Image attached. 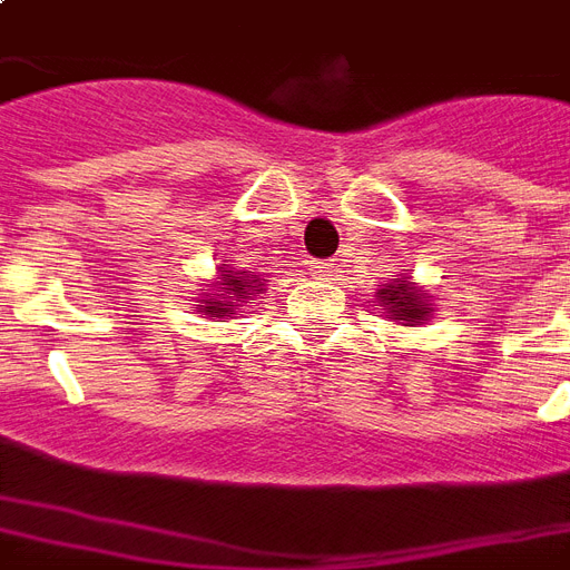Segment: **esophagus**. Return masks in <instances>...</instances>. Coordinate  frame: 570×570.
<instances>
[{
	"instance_id": "1",
	"label": "esophagus",
	"mask_w": 570,
	"mask_h": 570,
	"mask_svg": "<svg viewBox=\"0 0 570 570\" xmlns=\"http://www.w3.org/2000/svg\"><path fill=\"white\" fill-rule=\"evenodd\" d=\"M334 272H337V263H331V259H311V275L313 277H320V281H328Z\"/></svg>"
}]
</instances>
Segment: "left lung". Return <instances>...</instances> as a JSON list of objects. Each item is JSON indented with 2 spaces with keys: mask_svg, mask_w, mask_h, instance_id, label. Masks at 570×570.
Here are the masks:
<instances>
[{
  "mask_svg": "<svg viewBox=\"0 0 570 570\" xmlns=\"http://www.w3.org/2000/svg\"><path fill=\"white\" fill-rule=\"evenodd\" d=\"M379 302L381 307L393 316V320H402V322H420L429 316V304H425V293L423 289H416L405 281V277H396L393 284L379 289Z\"/></svg>",
  "mask_w": 570,
  "mask_h": 570,
  "instance_id": "1",
  "label": "left lung"
}]
</instances>
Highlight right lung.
Here are the masks:
<instances>
[{
    "label": "right lung",
    "instance_id": "add662e5",
    "mask_svg": "<svg viewBox=\"0 0 570 570\" xmlns=\"http://www.w3.org/2000/svg\"><path fill=\"white\" fill-rule=\"evenodd\" d=\"M248 286L250 284L242 277V272H227V275L222 277V284H218V293L227 295V302L209 298V302L197 304V307H200V313H206V316H227V313H233L239 307L236 302H254V293H250Z\"/></svg>",
    "mask_w": 570,
    "mask_h": 570
}]
</instances>
